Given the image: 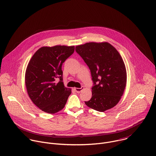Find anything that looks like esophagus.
Wrapping results in <instances>:
<instances>
[{
  "instance_id": "34e87169",
  "label": "esophagus",
  "mask_w": 156,
  "mask_h": 156,
  "mask_svg": "<svg viewBox=\"0 0 156 156\" xmlns=\"http://www.w3.org/2000/svg\"><path fill=\"white\" fill-rule=\"evenodd\" d=\"M83 86H81L80 88L75 87V90L76 91V93H80V92H81V91L83 90Z\"/></svg>"
}]
</instances>
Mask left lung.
Returning a JSON list of instances; mask_svg holds the SVG:
<instances>
[{
    "label": "left lung",
    "mask_w": 156,
    "mask_h": 156,
    "mask_svg": "<svg viewBox=\"0 0 156 156\" xmlns=\"http://www.w3.org/2000/svg\"><path fill=\"white\" fill-rule=\"evenodd\" d=\"M75 50L90 69L93 83L92 98L86 105L99 112L114 107L126 83L125 65L119 52L108 42H87Z\"/></svg>",
    "instance_id": "obj_1"
}]
</instances>
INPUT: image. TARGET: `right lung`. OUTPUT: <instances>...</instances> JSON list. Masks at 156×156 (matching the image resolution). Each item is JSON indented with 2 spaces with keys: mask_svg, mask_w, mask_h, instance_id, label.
<instances>
[{
  "mask_svg": "<svg viewBox=\"0 0 156 156\" xmlns=\"http://www.w3.org/2000/svg\"><path fill=\"white\" fill-rule=\"evenodd\" d=\"M75 46L42 47L28 65L25 84L29 97L41 110L55 114L65 105L72 91L63 83V63L72 55Z\"/></svg>",
  "mask_w": 156,
  "mask_h": 156,
  "instance_id": "right-lung-1",
  "label": "right lung"
}]
</instances>
